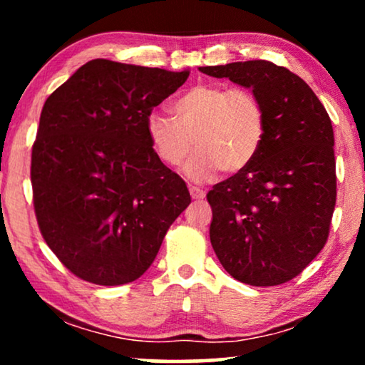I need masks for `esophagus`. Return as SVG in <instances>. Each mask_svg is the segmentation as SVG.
I'll use <instances>...</instances> for the list:
<instances>
[{"label": "esophagus", "mask_w": 365, "mask_h": 365, "mask_svg": "<svg viewBox=\"0 0 365 365\" xmlns=\"http://www.w3.org/2000/svg\"><path fill=\"white\" fill-rule=\"evenodd\" d=\"M189 192H191L192 199H204V196H206V191L201 187H196V186H191L189 187Z\"/></svg>", "instance_id": "34e87169"}]
</instances>
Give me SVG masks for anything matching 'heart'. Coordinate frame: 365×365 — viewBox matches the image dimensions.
Instances as JSON below:
<instances>
[{
    "label": "heart",
    "mask_w": 365,
    "mask_h": 365,
    "mask_svg": "<svg viewBox=\"0 0 365 365\" xmlns=\"http://www.w3.org/2000/svg\"><path fill=\"white\" fill-rule=\"evenodd\" d=\"M176 116L161 109L148 114L146 129L163 163L186 164V174L204 181L219 169L242 171L261 151L267 131V114L261 99L249 89L222 84H197L174 103Z\"/></svg>",
    "instance_id": "b5f03b06"
}]
</instances>
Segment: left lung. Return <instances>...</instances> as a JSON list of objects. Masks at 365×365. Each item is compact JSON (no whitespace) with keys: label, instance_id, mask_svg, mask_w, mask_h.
Segmentation results:
<instances>
[{"label":"left lung","instance_id":"left-lung-1","mask_svg":"<svg viewBox=\"0 0 365 365\" xmlns=\"http://www.w3.org/2000/svg\"><path fill=\"white\" fill-rule=\"evenodd\" d=\"M199 71L251 88L267 114L261 151L207 192L209 237L222 267L249 286H279L322 251L337 196L331 118L309 88L271 61Z\"/></svg>","mask_w":365,"mask_h":365}]
</instances>
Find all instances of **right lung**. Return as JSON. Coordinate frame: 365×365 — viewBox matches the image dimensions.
Listing matches in <instances>:
<instances>
[{"instance_id": "right-lung-1", "label": "right lung", "mask_w": 365, "mask_h": 365, "mask_svg": "<svg viewBox=\"0 0 365 365\" xmlns=\"http://www.w3.org/2000/svg\"><path fill=\"white\" fill-rule=\"evenodd\" d=\"M187 76L93 59L44 103L31 153L34 214L49 249L83 281L141 277L191 202L146 129Z\"/></svg>"}]
</instances>
